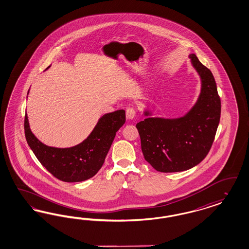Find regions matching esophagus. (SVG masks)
Masks as SVG:
<instances>
[{"label":"esophagus","mask_w":249,"mask_h":249,"mask_svg":"<svg viewBox=\"0 0 249 249\" xmlns=\"http://www.w3.org/2000/svg\"><path fill=\"white\" fill-rule=\"evenodd\" d=\"M136 115V111L134 108L132 107H129L127 110H126V117L128 120H133L134 117Z\"/></svg>","instance_id":"obj_1"}]
</instances>
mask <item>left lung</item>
I'll return each instance as SVG.
<instances>
[{
	"instance_id": "1",
	"label": "left lung",
	"mask_w": 249,
	"mask_h": 249,
	"mask_svg": "<svg viewBox=\"0 0 249 249\" xmlns=\"http://www.w3.org/2000/svg\"><path fill=\"white\" fill-rule=\"evenodd\" d=\"M193 68L200 78L197 102L183 117H151L136 124L144 159L163 173L185 171L200 163L208 155L220 122L221 99L212 71L195 54H189Z\"/></svg>"
}]
</instances>
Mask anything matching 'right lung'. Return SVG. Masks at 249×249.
Listing matches in <instances>:
<instances>
[{
  "label": "right lung",
  "mask_w": 249,
  "mask_h": 249,
  "mask_svg": "<svg viewBox=\"0 0 249 249\" xmlns=\"http://www.w3.org/2000/svg\"><path fill=\"white\" fill-rule=\"evenodd\" d=\"M125 121L123 109L107 113L81 143L69 148H57L44 144L35 136L26 114L25 134L28 145L38 161L56 178L71 183L81 182L93 178L102 167L116 132Z\"/></svg>",
  "instance_id": "obj_1"
}]
</instances>
